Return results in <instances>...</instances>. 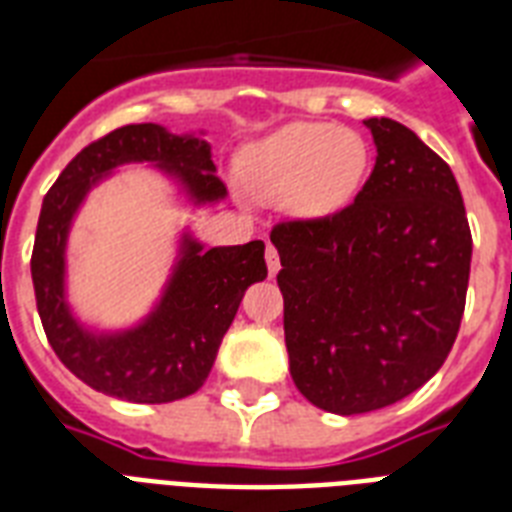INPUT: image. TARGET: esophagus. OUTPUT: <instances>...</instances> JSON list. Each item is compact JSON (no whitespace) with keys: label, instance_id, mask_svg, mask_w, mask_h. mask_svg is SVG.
I'll list each match as a JSON object with an SVG mask.
<instances>
[{"label":"esophagus","instance_id":"1","mask_svg":"<svg viewBox=\"0 0 512 512\" xmlns=\"http://www.w3.org/2000/svg\"><path fill=\"white\" fill-rule=\"evenodd\" d=\"M265 263H268V273H271V276H276V273H279L281 260H279V252H276V247H273V244H268V247H265Z\"/></svg>","mask_w":512,"mask_h":512}]
</instances>
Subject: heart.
<instances>
[{
	"label": "heart",
	"instance_id": "heart-1",
	"mask_svg": "<svg viewBox=\"0 0 512 512\" xmlns=\"http://www.w3.org/2000/svg\"><path fill=\"white\" fill-rule=\"evenodd\" d=\"M366 162L369 151L361 135L327 122H300L249 148L241 172L260 199L292 196L300 215L324 217L348 204Z\"/></svg>",
	"mask_w": 512,
	"mask_h": 512
}]
</instances>
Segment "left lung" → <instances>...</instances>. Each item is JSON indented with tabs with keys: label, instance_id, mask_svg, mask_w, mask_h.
<instances>
[{
	"label": "left lung",
	"instance_id": "1",
	"mask_svg": "<svg viewBox=\"0 0 512 512\" xmlns=\"http://www.w3.org/2000/svg\"><path fill=\"white\" fill-rule=\"evenodd\" d=\"M364 124L377 162L353 204L271 231L289 372L313 406L335 414L396 404L441 369L473 255L449 164L404 124Z\"/></svg>",
	"mask_w": 512,
	"mask_h": 512
}]
</instances>
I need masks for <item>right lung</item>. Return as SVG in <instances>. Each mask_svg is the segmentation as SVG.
<instances>
[{
  "mask_svg": "<svg viewBox=\"0 0 512 512\" xmlns=\"http://www.w3.org/2000/svg\"><path fill=\"white\" fill-rule=\"evenodd\" d=\"M151 162L183 183L196 204L225 199L207 140L172 135L159 124H127L68 162L42 201L31 252L36 311L66 369L106 396L132 404H167L196 393L249 284L268 276L265 244L204 249L188 233L162 300L143 324L92 335L66 305V239L87 191L116 167Z\"/></svg>",
  "mask_w": 512,
  "mask_h": 512,
  "instance_id": "obj_1",
  "label": "right lung"
}]
</instances>
